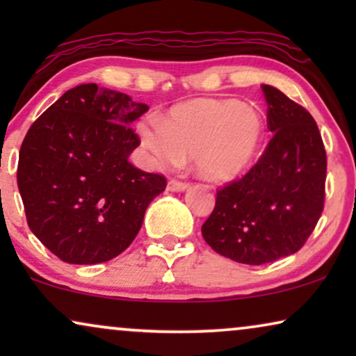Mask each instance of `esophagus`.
<instances>
[{
  "label": "esophagus",
  "mask_w": 356,
  "mask_h": 356,
  "mask_svg": "<svg viewBox=\"0 0 356 356\" xmlns=\"http://www.w3.org/2000/svg\"><path fill=\"white\" fill-rule=\"evenodd\" d=\"M188 188H189L188 183H181V181H178V179H170V181L167 183V191H170V193H183V191H186Z\"/></svg>",
  "instance_id": "1"
}]
</instances>
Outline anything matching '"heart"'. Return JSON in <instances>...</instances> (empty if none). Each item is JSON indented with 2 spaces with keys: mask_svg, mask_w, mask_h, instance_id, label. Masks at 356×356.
<instances>
[{
  "mask_svg": "<svg viewBox=\"0 0 356 356\" xmlns=\"http://www.w3.org/2000/svg\"><path fill=\"white\" fill-rule=\"evenodd\" d=\"M266 128L256 106L232 99H194L172 106L163 120L139 123L138 133L160 163L193 157L199 177L228 183L256 163Z\"/></svg>",
  "mask_w": 356,
  "mask_h": 356,
  "instance_id": "heart-1",
  "label": "heart"
}]
</instances>
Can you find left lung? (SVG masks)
<instances>
[{
  "mask_svg": "<svg viewBox=\"0 0 356 356\" xmlns=\"http://www.w3.org/2000/svg\"><path fill=\"white\" fill-rule=\"evenodd\" d=\"M266 152L240 181L217 193L202 236L218 254L261 266L290 256L313 233L324 209L325 149L318 124L303 106L262 84Z\"/></svg>",
  "mask_w": 356,
  "mask_h": 356,
  "instance_id": "8db88e82",
  "label": "left lung"
}]
</instances>
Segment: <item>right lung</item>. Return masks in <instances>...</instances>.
<instances>
[{"label": "right lung", "mask_w": 356, "mask_h": 356, "mask_svg": "<svg viewBox=\"0 0 356 356\" xmlns=\"http://www.w3.org/2000/svg\"><path fill=\"white\" fill-rule=\"evenodd\" d=\"M149 106L94 82L65 92L27 131L17 186L29 228L61 261L99 264L121 254L165 191L162 175L129 163L131 129Z\"/></svg>", "instance_id": "add662e5"}]
</instances>
